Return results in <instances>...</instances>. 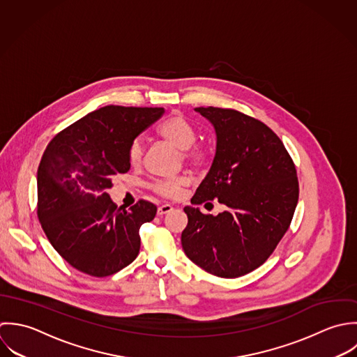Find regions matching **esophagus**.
Masks as SVG:
<instances>
[{
  "label": "esophagus",
  "mask_w": 357,
  "mask_h": 357,
  "mask_svg": "<svg viewBox=\"0 0 357 357\" xmlns=\"http://www.w3.org/2000/svg\"><path fill=\"white\" fill-rule=\"evenodd\" d=\"M172 210H174V207H172V206H169V204H162V206H160V207H158V210H157V215L169 214Z\"/></svg>",
  "instance_id": "34e87169"
}]
</instances>
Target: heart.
<instances>
[{
  "label": "heart",
  "mask_w": 357,
  "mask_h": 357,
  "mask_svg": "<svg viewBox=\"0 0 357 357\" xmlns=\"http://www.w3.org/2000/svg\"><path fill=\"white\" fill-rule=\"evenodd\" d=\"M157 134L164 141L174 144L176 149L185 150L183 157L188 162L193 165H200L204 162L206 151L199 147H192L197 141V132L195 127L183 116L175 114L164 120L157 127ZM142 142L139 139H135L128 149V158L131 164H138L142 158ZM186 185H188V181L185 178H178L172 181L158 182L155 183L154 189L157 193L165 197H178Z\"/></svg>",
  "instance_id": "heart-1"
}]
</instances>
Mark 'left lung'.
Segmentation results:
<instances>
[{
    "mask_svg": "<svg viewBox=\"0 0 357 357\" xmlns=\"http://www.w3.org/2000/svg\"><path fill=\"white\" fill-rule=\"evenodd\" d=\"M195 110L213 124L216 149L190 202L211 206L218 200L225 211L214 216L185 207L182 248L206 272L240 278L271 257L291 223L299 195L295 165L264 123L231 109Z\"/></svg>",
    "mask_w": 357,
    "mask_h": 357,
    "instance_id": "8db88e82",
    "label": "left lung"
}]
</instances>
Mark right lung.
I'll list each match as a JSON object with an SVG mask.
<instances>
[{
  "instance_id": "1",
  "label": "right lung",
  "mask_w": 357,
  "mask_h": 357,
  "mask_svg": "<svg viewBox=\"0 0 357 357\" xmlns=\"http://www.w3.org/2000/svg\"><path fill=\"white\" fill-rule=\"evenodd\" d=\"M162 114V107L105 106L47 146L37 171V214L52 247L77 271L105 278L138 257L139 229L157 207L139 200L126 211L107 189L113 175L130 171L131 143Z\"/></svg>"
}]
</instances>
